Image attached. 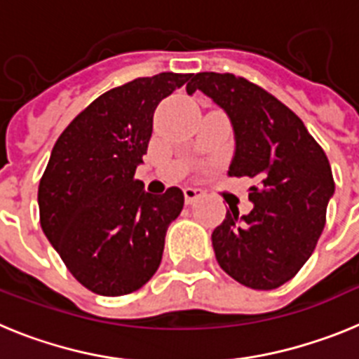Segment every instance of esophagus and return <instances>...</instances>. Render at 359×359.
<instances>
[{
    "instance_id": "34e87169",
    "label": "esophagus",
    "mask_w": 359,
    "mask_h": 359,
    "mask_svg": "<svg viewBox=\"0 0 359 359\" xmlns=\"http://www.w3.org/2000/svg\"><path fill=\"white\" fill-rule=\"evenodd\" d=\"M183 194H185L187 205H194L198 199L203 198V190L194 189V187H185V189H183Z\"/></svg>"
}]
</instances>
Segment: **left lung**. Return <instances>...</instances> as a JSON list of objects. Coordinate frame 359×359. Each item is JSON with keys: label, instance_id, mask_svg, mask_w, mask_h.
Listing matches in <instances>:
<instances>
[{"label": "left lung", "instance_id": "obj_1", "mask_svg": "<svg viewBox=\"0 0 359 359\" xmlns=\"http://www.w3.org/2000/svg\"><path fill=\"white\" fill-rule=\"evenodd\" d=\"M196 90L226 111L236 135L230 176H248L253 210L237 208L212 231L219 266L243 286L275 290L300 271L325 226L334 180L304 122L261 86L233 73H196Z\"/></svg>", "mask_w": 359, "mask_h": 359}]
</instances>
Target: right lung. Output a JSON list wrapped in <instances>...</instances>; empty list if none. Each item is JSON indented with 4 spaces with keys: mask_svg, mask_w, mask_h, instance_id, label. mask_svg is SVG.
I'll return each instance as SVG.
<instances>
[{
    "mask_svg": "<svg viewBox=\"0 0 359 359\" xmlns=\"http://www.w3.org/2000/svg\"><path fill=\"white\" fill-rule=\"evenodd\" d=\"M192 73H158L113 88L69 122L39 182L44 236L90 291L122 297L156 273L165 233L183 208L170 187L152 196L135 180L158 104Z\"/></svg>",
    "mask_w": 359,
    "mask_h": 359,
    "instance_id": "right-lung-1",
    "label": "right lung"
}]
</instances>
